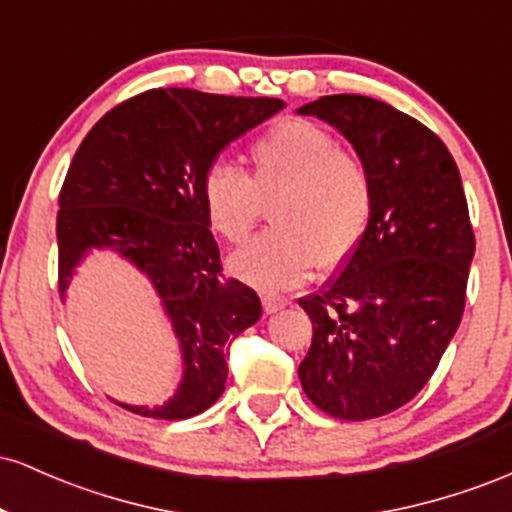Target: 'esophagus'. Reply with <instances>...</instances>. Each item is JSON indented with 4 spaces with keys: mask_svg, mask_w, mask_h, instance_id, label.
<instances>
[{
    "mask_svg": "<svg viewBox=\"0 0 512 512\" xmlns=\"http://www.w3.org/2000/svg\"><path fill=\"white\" fill-rule=\"evenodd\" d=\"M289 303V298L286 296H279V293H262V305H264V313H276V310H281L284 305Z\"/></svg>",
    "mask_w": 512,
    "mask_h": 512,
    "instance_id": "obj_1",
    "label": "esophagus"
}]
</instances>
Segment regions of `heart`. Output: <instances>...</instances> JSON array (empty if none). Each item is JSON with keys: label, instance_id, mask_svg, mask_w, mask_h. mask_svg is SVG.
I'll list each match as a JSON object with an SVG mask.
<instances>
[{"label": "heart", "instance_id": "1", "mask_svg": "<svg viewBox=\"0 0 512 512\" xmlns=\"http://www.w3.org/2000/svg\"><path fill=\"white\" fill-rule=\"evenodd\" d=\"M248 170L214 161L199 178V199L216 236L243 243L272 202V223L231 257V272L262 289L301 284L320 264L334 269L354 255L375 214L373 170L339 146L330 129L286 117L245 151Z\"/></svg>", "mask_w": 512, "mask_h": 512}]
</instances>
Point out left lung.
<instances>
[{
    "label": "left lung",
    "mask_w": 512,
    "mask_h": 512,
    "mask_svg": "<svg viewBox=\"0 0 512 512\" xmlns=\"http://www.w3.org/2000/svg\"><path fill=\"white\" fill-rule=\"evenodd\" d=\"M298 113L337 127L378 190L354 255L298 298L313 322L298 378L334 419H378L419 395L460 327L474 257L460 170L436 132L375 98L337 93Z\"/></svg>",
    "instance_id": "obj_1"
}]
</instances>
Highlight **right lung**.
<instances>
[{
  "instance_id": "right-lung-1",
  "label": "right lung",
  "mask_w": 512,
  "mask_h": 512,
  "mask_svg": "<svg viewBox=\"0 0 512 512\" xmlns=\"http://www.w3.org/2000/svg\"><path fill=\"white\" fill-rule=\"evenodd\" d=\"M281 108L279 98L149 88L108 110L76 149L57 211L60 296L86 250H117L156 286L185 361L178 392L163 407L122 409L180 421L221 397L228 349L260 320L262 303L223 274L199 178L223 146Z\"/></svg>"
}]
</instances>
